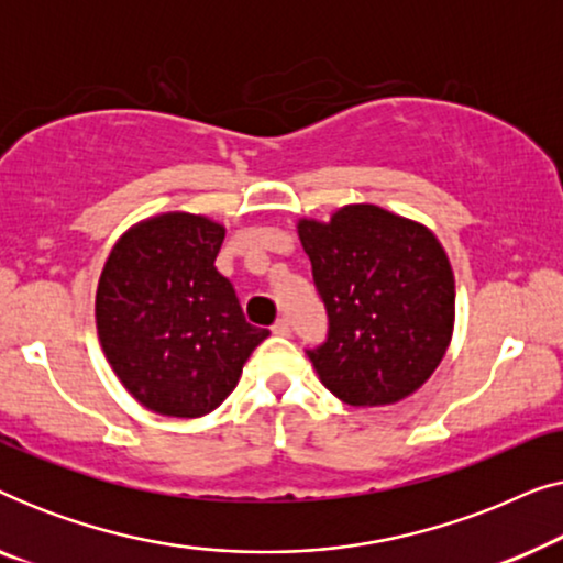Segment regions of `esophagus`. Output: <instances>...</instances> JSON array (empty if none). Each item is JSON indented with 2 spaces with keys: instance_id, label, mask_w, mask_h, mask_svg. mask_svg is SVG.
Here are the masks:
<instances>
[{
  "instance_id": "esophagus-1",
  "label": "esophagus",
  "mask_w": 563,
  "mask_h": 563,
  "mask_svg": "<svg viewBox=\"0 0 563 563\" xmlns=\"http://www.w3.org/2000/svg\"><path fill=\"white\" fill-rule=\"evenodd\" d=\"M272 333L274 335H291V322L287 318H279L272 325Z\"/></svg>"
}]
</instances>
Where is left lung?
Listing matches in <instances>:
<instances>
[{"label": "left lung", "instance_id": "left-lung-1", "mask_svg": "<svg viewBox=\"0 0 563 563\" xmlns=\"http://www.w3.org/2000/svg\"><path fill=\"white\" fill-rule=\"evenodd\" d=\"M299 241L328 310V338L307 351L320 382L353 407L391 405L430 379L451 343L456 287L426 225L376 205L299 220Z\"/></svg>", "mask_w": 563, "mask_h": 563}]
</instances>
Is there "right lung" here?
I'll list each match as a JSON object with an SVG mask.
<instances>
[{"label": "right lung", "mask_w": 563, "mask_h": 563, "mask_svg": "<svg viewBox=\"0 0 563 563\" xmlns=\"http://www.w3.org/2000/svg\"><path fill=\"white\" fill-rule=\"evenodd\" d=\"M225 228L166 212L114 243L97 287V333L112 372L148 410L202 418L222 405L268 335L245 322L214 268Z\"/></svg>", "instance_id": "add662e5"}]
</instances>
